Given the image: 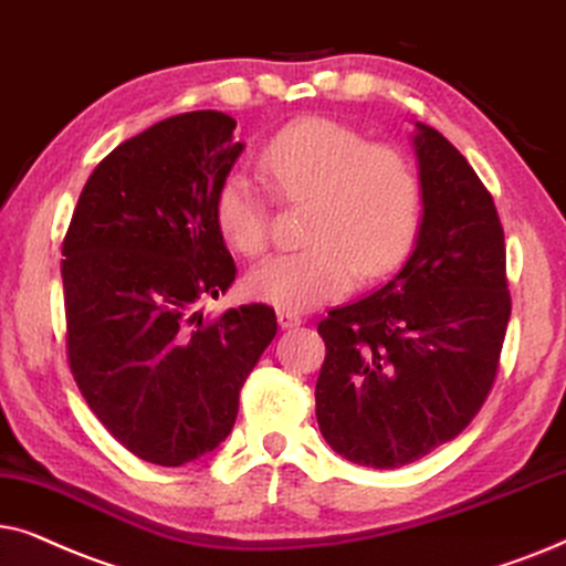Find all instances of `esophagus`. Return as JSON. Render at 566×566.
Returning <instances> with one entry per match:
<instances>
[{
  "mask_svg": "<svg viewBox=\"0 0 566 566\" xmlns=\"http://www.w3.org/2000/svg\"><path fill=\"white\" fill-rule=\"evenodd\" d=\"M276 321H279V326H282L284 331H287V328H297L300 323H303V318H300L297 313H290V311H279V313H276Z\"/></svg>",
  "mask_w": 566,
  "mask_h": 566,
  "instance_id": "1",
  "label": "esophagus"
}]
</instances>
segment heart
<instances>
[{"label":"heart","instance_id":"obj_1","mask_svg":"<svg viewBox=\"0 0 566 566\" xmlns=\"http://www.w3.org/2000/svg\"><path fill=\"white\" fill-rule=\"evenodd\" d=\"M261 172L282 201H311L305 251L276 253L248 271L251 297L279 311H311L342 297L361 276L403 259L421 217V184L401 149L370 145L338 120L307 116L284 126L261 153ZM222 238L243 255L269 243V193L243 170L214 196Z\"/></svg>","mask_w":566,"mask_h":566}]
</instances>
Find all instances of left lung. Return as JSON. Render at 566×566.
<instances>
[{
	"mask_svg": "<svg viewBox=\"0 0 566 566\" xmlns=\"http://www.w3.org/2000/svg\"><path fill=\"white\" fill-rule=\"evenodd\" d=\"M421 222L401 271L318 323L315 417L346 461L398 469L461 434L486 401L510 321L492 193L432 126L411 134Z\"/></svg>",
	"mask_w": 566,
	"mask_h": 566,
	"instance_id": "1",
	"label": "left lung"
}]
</instances>
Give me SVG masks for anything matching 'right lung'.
Listing matches in <instances>:
<instances>
[{"label":"right lung","mask_w":566,"mask_h":566,"mask_svg":"<svg viewBox=\"0 0 566 566\" xmlns=\"http://www.w3.org/2000/svg\"><path fill=\"white\" fill-rule=\"evenodd\" d=\"M235 118L193 111L126 139L93 170L64 238L66 354L126 450L184 465L228 440L240 388L276 336L269 305L205 321L235 282L214 196L243 153Z\"/></svg>","instance_id":"right-lung-1"}]
</instances>
